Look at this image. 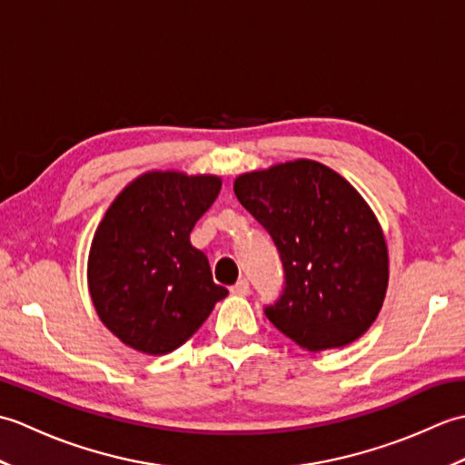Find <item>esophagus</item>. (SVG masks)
<instances>
[{
	"instance_id": "34e87169",
	"label": "esophagus",
	"mask_w": 465,
	"mask_h": 465,
	"mask_svg": "<svg viewBox=\"0 0 465 465\" xmlns=\"http://www.w3.org/2000/svg\"><path fill=\"white\" fill-rule=\"evenodd\" d=\"M232 293L233 295H248L250 293V282L248 280H240L235 285H232Z\"/></svg>"
}]
</instances>
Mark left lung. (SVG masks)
Listing matches in <instances>:
<instances>
[{"mask_svg":"<svg viewBox=\"0 0 465 465\" xmlns=\"http://www.w3.org/2000/svg\"><path fill=\"white\" fill-rule=\"evenodd\" d=\"M233 192L278 245L285 272L268 320L300 348H343L370 330L383 305L390 255L368 202L313 160L235 177Z\"/></svg>","mask_w":465,"mask_h":465,"instance_id":"1","label":"left lung"}]
</instances>
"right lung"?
<instances>
[{
    "label": "right lung",
    "instance_id": "add662e5",
    "mask_svg": "<svg viewBox=\"0 0 465 465\" xmlns=\"http://www.w3.org/2000/svg\"><path fill=\"white\" fill-rule=\"evenodd\" d=\"M220 190L217 175L147 172L107 207L87 258V288L102 323L130 348L173 351L227 295L190 242Z\"/></svg>",
    "mask_w": 465,
    "mask_h": 465
}]
</instances>
